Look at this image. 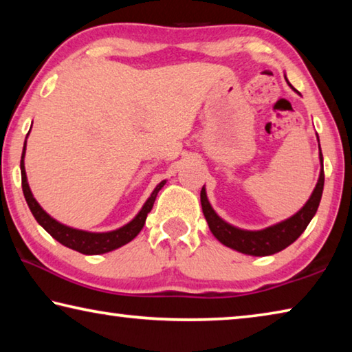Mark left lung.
Segmentation results:
<instances>
[{"instance_id": "obj_1", "label": "left lung", "mask_w": 352, "mask_h": 352, "mask_svg": "<svg viewBox=\"0 0 352 352\" xmlns=\"http://www.w3.org/2000/svg\"><path fill=\"white\" fill-rule=\"evenodd\" d=\"M318 147H320V141H318ZM320 163H321V170H320L317 186H315L312 195L306 201V205L292 217L285 219L276 225H272L269 228L258 230V231L237 228V226L230 225L228 222H225L223 219H220L217 216V212L212 210L210 201H208L205 186L201 188L200 190L201 210H204L208 226H210L214 237H216L219 242H222L223 245L250 256L275 254L278 252H281V250H284L285 247H289L290 243H294L298 237L302 234V231L307 228L309 222H311L312 217L315 216V212L318 210L321 194H323V186H324L323 155H321V151H320Z\"/></svg>"}]
</instances>
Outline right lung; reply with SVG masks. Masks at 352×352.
<instances>
[{
	"label": "right lung",
	"mask_w": 352,
	"mask_h": 352,
	"mask_svg": "<svg viewBox=\"0 0 352 352\" xmlns=\"http://www.w3.org/2000/svg\"><path fill=\"white\" fill-rule=\"evenodd\" d=\"M25 153H26V141H25V147H23L21 163H20L21 186H23V194H25V199L28 201V206L29 210H31L32 216L41 226H43L47 233L54 237L57 242H60L62 245L68 247L71 250H76V252H79L82 254L109 253L119 247L126 245V243L135 239L146 223L147 214L152 211L153 201L157 199L160 189L166 184V180L157 184V188L153 189L151 197L146 200V204L141 208V211L136 214V216L130 220L127 225H124L118 230L107 231V233H91V231L71 228V226L57 222L56 219H52L50 214H47L43 208L38 205V201L34 199L31 188H29V183H28V177L25 170Z\"/></svg>",
	"instance_id": "right-lung-1"
}]
</instances>
